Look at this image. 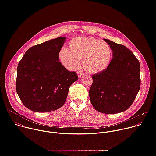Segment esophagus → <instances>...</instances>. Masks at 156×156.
<instances>
[{"label":"esophagus","instance_id":"obj_1","mask_svg":"<svg viewBox=\"0 0 156 156\" xmlns=\"http://www.w3.org/2000/svg\"><path fill=\"white\" fill-rule=\"evenodd\" d=\"M77 74H78V77H81L82 75H84V73L83 72H77Z\"/></svg>","mask_w":156,"mask_h":156}]
</instances>
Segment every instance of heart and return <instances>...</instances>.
I'll use <instances>...</instances> for the list:
<instances>
[{
  "mask_svg": "<svg viewBox=\"0 0 156 156\" xmlns=\"http://www.w3.org/2000/svg\"><path fill=\"white\" fill-rule=\"evenodd\" d=\"M69 50L63 48L59 52L61 62L66 69L76 70L79 60H83L84 69L91 73L105 70L112 58V52L108 44L91 37H77L69 44Z\"/></svg>",
  "mask_w": 156,
  "mask_h": 156,
  "instance_id": "b5f03b06",
  "label": "heart"
}]
</instances>
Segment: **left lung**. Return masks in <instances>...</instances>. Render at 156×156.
Wrapping results in <instances>:
<instances>
[{
	"mask_svg": "<svg viewBox=\"0 0 156 156\" xmlns=\"http://www.w3.org/2000/svg\"><path fill=\"white\" fill-rule=\"evenodd\" d=\"M104 41L112 49L113 58L105 70L92 75L89 95L98 112L114 114L127 110L134 102L141 85L140 64L125 46Z\"/></svg>",
	"mask_w": 156,
	"mask_h": 156,
	"instance_id": "obj_1",
	"label": "left lung"
}]
</instances>
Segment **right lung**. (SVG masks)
<instances>
[{
  "instance_id": "obj_1",
  "label": "right lung",
  "mask_w": 156,
  "mask_h": 156,
  "mask_svg": "<svg viewBox=\"0 0 156 156\" xmlns=\"http://www.w3.org/2000/svg\"><path fill=\"white\" fill-rule=\"evenodd\" d=\"M66 38L58 37L30 48L19 62L16 91L24 105L36 112L54 111L65 102L78 77L59 62Z\"/></svg>"
}]
</instances>
